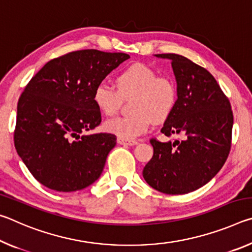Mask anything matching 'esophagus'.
<instances>
[{
	"instance_id": "34e87169",
	"label": "esophagus",
	"mask_w": 252,
	"mask_h": 252,
	"mask_svg": "<svg viewBox=\"0 0 252 252\" xmlns=\"http://www.w3.org/2000/svg\"><path fill=\"white\" fill-rule=\"evenodd\" d=\"M117 141L119 144H123V146H135V144H138V141H135V140H126L122 138H118Z\"/></svg>"
}]
</instances>
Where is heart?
Masks as SVG:
<instances>
[{"mask_svg": "<svg viewBox=\"0 0 252 252\" xmlns=\"http://www.w3.org/2000/svg\"><path fill=\"white\" fill-rule=\"evenodd\" d=\"M116 89L105 83L97 85L93 101L106 117L116 114L123 100H131L130 116L116 117L104 123V129L119 138L131 140L171 114L177 101V87L172 79L158 75L143 63H134L116 76Z\"/></svg>", "mask_w": 252, "mask_h": 252, "instance_id": "b5f03b06", "label": "heart"}]
</instances>
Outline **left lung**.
Segmentation results:
<instances>
[{
  "label": "left lung",
  "mask_w": 252,
  "mask_h": 252,
  "mask_svg": "<svg viewBox=\"0 0 252 252\" xmlns=\"http://www.w3.org/2000/svg\"><path fill=\"white\" fill-rule=\"evenodd\" d=\"M156 57L171 60L178 91L161 133L181 139L161 142L152 138L153 157L142 174L162 193H189L210 181L227 160L232 139L231 104L204 67L179 54Z\"/></svg>",
  "instance_id": "1"
}]
</instances>
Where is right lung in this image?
<instances>
[{"label": "right lung", "mask_w": 252, "mask_h": 252, "mask_svg": "<svg viewBox=\"0 0 252 252\" xmlns=\"http://www.w3.org/2000/svg\"><path fill=\"white\" fill-rule=\"evenodd\" d=\"M129 58L93 49L73 51L51 60L27 84L18 102L14 146L46 188L71 192L101 176L117 136L83 133L101 123L94 89Z\"/></svg>", "instance_id": "1"}]
</instances>
